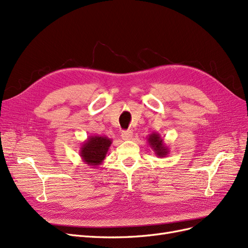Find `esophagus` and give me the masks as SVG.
Returning a JSON list of instances; mask_svg holds the SVG:
<instances>
[{"label": "esophagus", "instance_id": "esophagus-1", "mask_svg": "<svg viewBox=\"0 0 248 248\" xmlns=\"http://www.w3.org/2000/svg\"><path fill=\"white\" fill-rule=\"evenodd\" d=\"M132 132L130 130H127V131H122L121 133V137L124 140H131L132 139Z\"/></svg>", "mask_w": 248, "mask_h": 248}]
</instances>
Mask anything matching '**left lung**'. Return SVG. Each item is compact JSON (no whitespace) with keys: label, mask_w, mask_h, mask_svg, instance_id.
<instances>
[{"label":"left lung","mask_w":248,"mask_h":248,"mask_svg":"<svg viewBox=\"0 0 248 248\" xmlns=\"http://www.w3.org/2000/svg\"><path fill=\"white\" fill-rule=\"evenodd\" d=\"M147 141L150 148L153 150L157 157L162 158V157H166L169 155V148L164 144V140L158 132H152L150 136H148Z\"/></svg>","instance_id":"8db88e82"}]
</instances>
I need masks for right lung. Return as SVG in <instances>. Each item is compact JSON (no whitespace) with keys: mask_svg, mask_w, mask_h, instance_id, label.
<instances>
[{"mask_svg":"<svg viewBox=\"0 0 248 248\" xmlns=\"http://www.w3.org/2000/svg\"><path fill=\"white\" fill-rule=\"evenodd\" d=\"M111 142L108 137L90 136L80 145L79 156L86 164L95 169L106 158Z\"/></svg>","mask_w":248,"mask_h":248,"instance_id":"right-lung-1","label":"right lung"}]
</instances>
